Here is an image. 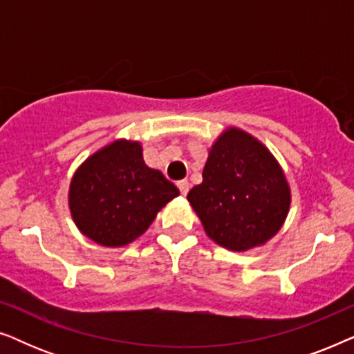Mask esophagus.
<instances>
[{"mask_svg":"<svg viewBox=\"0 0 354 354\" xmlns=\"http://www.w3.org/2000/svg\"><path fill=\"white\" fill-rule=\"evenodd\" d=\"M177 187H178V190H180V193L183 196L187 195L188 193V190H190V183H188V180H180L177 183Z\"/></svg>","mask_w":354,"mask_h":354,"instance_id":"1","label":"esophagus"}]
</instances>
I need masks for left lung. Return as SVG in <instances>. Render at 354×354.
<instances>
[{
	"instance_id": "8db88e82",
	"label": "left lung",
	"mask_w": 354,
	"mask_h": 354,
	"mask_svg": "<svg viewBox=\"0 0 354 354\" xmlns=\"http://www.w3.org/2000/svg\"><path fill=\"white\" fill-rule=\"evenodd\" d=\"M187 200L206 235L222 248L248 251L279 234L292 190L277 159L243 129H224L207 149L203 182Z\"/></svg>"
}]
</instances>
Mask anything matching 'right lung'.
<instances>
[{"label": "right lung", "instance_id": "right-lung-1", "mask_svg": "<svg viewBox=\"0 0 354 354\" xmlns=\"http://www.w3.org/2000/svg\"><path fill=\"white\" fill-rule=\"evenodd\" d=\"M178 195L162 172L145 164L142 143L118 138L77 167L67 205L82 235L106 248H122L142 236Z\"/></svg>", "mask_w": 354, "mask_h": 354}]
</instances>
